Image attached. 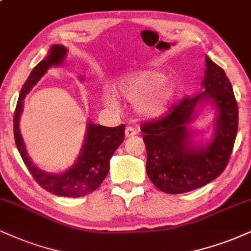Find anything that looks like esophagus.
<instances>
[{
  "instance_id": "esophagus-1",
  "label": "esophagus",
  "mask_w": 251,
  "mask_h": 251,
  "mask_svg": "<svg viewBox=\"0 0 251 251\" xmlns=\"http://www.w3.org/2000/svg\"><path fill=\"white\" fill-rule=\"evenodd\" d=\"M125 132H126V137H132V136H135L136 134H137L136 129L132 128V126H126Z\"/></svg>"
}]
</instances>
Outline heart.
Wrapping results in <instances>:
<instances>
[{
    "label": "heart",
    "instance_id": "b5f03b06",
    "mask_svg": "<svg viewBox=\"0 0 251 251\" xmlns=\"http://www.w3.org/2000/svg\"><path fill=\"white\" fill-rule=\"evenodd\" d=\"M164 81L165 78L162 73L140 71L120 80L114 91L119 97L132 102L136 111L142 116L159 119L166 114L175 94L172 86ZM103 103L109 108L119 106L117 99L110 93L103 97Z\"/></svg>",
    "mask_w": 251,
    "mask_h": 251
}]
</instances>
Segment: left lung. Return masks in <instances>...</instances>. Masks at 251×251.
Instances as JSON below:
<instances>
[{
    "instance_id": "left-lung-1",
    "label": "left lung",
    "mask_w": 251,
    "mask_h": 251,
    "mask_svg": "<svg viewBox=\"0 0 251 251\" xmlns=\"http://www.w3.org/2000/svg\"><path fill=\"white\" fill-rule=\"evenodd\" d=\"M203 92L185 98L156 121L143 123L147 173L158 190L186 193L214 180L224 172L233 151L239 126V108L225 71L206 55ZM211 100L218 111L212 141L196 147L188 125L198 104Z\"/></svg>"
}]
</instances>
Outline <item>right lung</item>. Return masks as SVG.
<instances>
[{
  "instance_id": "add662e5",
  "label": "right lung",
  "mask_w": 251,
  "mask_h": 251,
  "mask_svg": "<svg viewBox=\"0 0 251 251\" xmlns=\"http://www.w3.org/2000/svg\"><path fill=\"white\" fill-rule=\"evenodd\" d=\"M67 49L64 45L53 44L49 54L30 73L29 78L21 89L14 115V136L16 147L24 164L35 180L44 190L60 197L79 198L92 193L102 184L109 172V160L117 148L125 140L126 126H103L88 122L85 143L81 153L72 168L61 173H48L37 168L25 150L20 131V117L23 110L25 95L39 81L52 66H59L66 57ZM83 78H81L82 80Z\"/></svg>"
}]
</instances>
